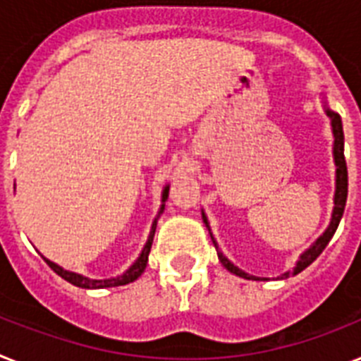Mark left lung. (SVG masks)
I'll return each instance as SVG.
<instances>
[{
	"label": "left lung",
	"instance_id": "left-lung-1",
	"mask_svg": "<svg viewBox=\"0 0 361 361\" xmlns=\"http://www.w3.org/2000/svg\"><path fill=\"white\" fill-rule=\"evenodd\" d=\"M323 109L326 112V116L330 118V127H332V138H334V144H332V157H334V166H336V192H334V208H332V216H330V223L329 227L324 228V232L321 234L317 240L312 243V245L306 249L302 255L299 256V260L295 264V267L291 271H286L282 273L281 276H276V279H288V276H295L299 275L300 271L306 269V267L312 264V262L317 258V256L323 252V249L329 245V241L332 240L334 236L336 228H338L339 221H341V216H343V210H345V202H347V188H348V177H347V164H345V154H343V149H345V136H343V125H341V118H339L338 112L329 106V101H326V95L323 94ZM202 214V221L207 225L208 232H210V238L214 241V247H216L217 251V258L219 262L223 264V267H227L231 273L234 275L241 276V279H247V281H267L266 276H255V275H249L245 273L243 269H240L238 266H234L231 260H228L227 256L223 255V251L219 249L217 245L216 238H214L212 231H210V223H208V217L204 214V210H201Z\"/></svg>",
	"mask_w": 361,
	"mask_h": 361
}]
</instances>
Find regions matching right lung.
<instances>
[{"mask_svg": "<svg viewBox=\"0 0 361 361\" xmlns=\"http://www.w3.org/2000/svg\"><path fill=\"white\" fill-rule=\"evenodd\" d=\"M168 193H169V184H166V186H164V190H162V204H160L159 214L154 216L153 223H151V231H149V236H147V241H145L144 249H142V252H140L138 258L133 262V266H130L127 271H123L121 275L110 276V279H101V281H97V279H88V276L80 275V273H75V271L64 269V267H61L59 264H55V262L47 260L46 256H42V258L46 260L47 266L51 267L56 275L62 276V279H64L66 282H70V284L77 286V288H85V290H103V288H116V286H125V284H129V282H134L140 275H142V273H144L145 266H147L149 251H151V245H153V238H154V231H157V223H159V217L162 216V212H164V207H166V199H168Z\"/></svg>", "mask_w": 361, "mask_h": 361, "instance_id": "1", "label": "right lung"}]
</instances>
